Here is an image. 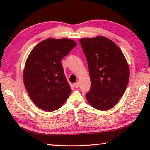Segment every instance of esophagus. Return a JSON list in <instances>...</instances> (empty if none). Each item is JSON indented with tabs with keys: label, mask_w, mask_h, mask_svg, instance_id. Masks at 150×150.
Here are the masks:
<instances>
[{
	"label": "esophagus",
	"mask_w": 150,
	"mask_h": 150,
	"mask_svg": "<svg viewBox=\"0 0 150 150\" xmlns=\"http://www.w3.org/2000/svg\"><path fill=\"white\" fill-rule=\"evenodd\" d=\"M74 87H75V88H78L79 87V83L77 82V83H74Z\"/></svg>",
	"instance_id": "1"
}]
</instances>
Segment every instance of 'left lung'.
Returning a JSON list of instances; mask_svg holds the SVG:
<instances>
[{"label":"left lung","mask_w":150,"mask_h":150,"mask_svg":"<svg viewBox=\"0 0 150 150\" xmlns=\"http://www.w3.org/2000/svg\"><path fill=\"white\" fill-rule=\"evenodd\" d=\"M88 63L91 88L86 94L97 110L115 106L125 92L130 77L128 63L115 42L104 36L79 40Z\"/></svg>","instance_id":"obj_1"}]
</instances>
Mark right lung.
Instances as JSON below:
<instances>
[{
	"mask_svg": "<svg viewBox=\"0 0 150 150\" xmlns=\"http://www.w3.org/2000/svg\"><path fill=\"white\" fill-rule=\"evenodd\" d=\"M77 44L72 40L48 38L34 47L25 64L23 80L35 105L52 112L59 108L71 92L61 60Z\"/></svg>",
	"mask_w": 150,
	"mask_h": 150,
	"instance_id": "right-lung-1",
	"label": "right lung"
}]
</instances>
